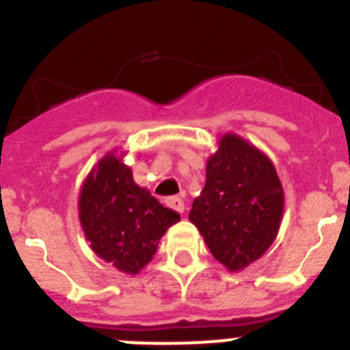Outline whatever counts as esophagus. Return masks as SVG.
<instances>
[{
    "mask_svg": "<svg viewBox=\"0 0 350 350\" xmlns=\"http://www.w3.org/2000/svg\"><path fill=\"white\" fill-rule=\"evenodd\" d=\"M166 205H168L170 208L177 210V212H180V213H184V210H185L184 200H182V198H178V196L166 198Z\"/></svg>",
    "mask_w": 350,
    "mask_h": 350,
    "instance_id": "obj_1",
    "label": "esophagus"
}]
</instances>
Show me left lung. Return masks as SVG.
Masks as SVG:
<instances>
[{
    "instance_id": "left-lung-1",
    "label": "left lung",
    "mask_w": 350,
    "mask_h": 350,
    "mask_svg": "<svg viewBox=\"0 0 350 350\" xmlns=\"http://www.w3.org/2000/svg\"><path fill=\"white\" fill-rule=\"evenodd\" d=\"M284 189L268 156L228 133L206 161V182L189 221L230 271L261 258L279 233Z\"/></svg>"
}]
</instances>
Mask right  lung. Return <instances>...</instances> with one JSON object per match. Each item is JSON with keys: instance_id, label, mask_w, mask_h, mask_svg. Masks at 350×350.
Returning a JSON list of instances; mask_svg holds the SVG:
<instances>
[{"instance_id": "obj_1", "label": "right lung", "mask_w": 350, "mask_h": 350, "mask_svg": "<svg viewBox=\"0 0 350 350\" xmlns=\"http://www.w3.org/2000/svg\"><path fill=\"white\" fill-rule=\"evenodd\" d=\"M122 157L108 152L91 170L80 191L79 217L96 256L119 271L137 275L180 215L135 184Z\"/></svg>"}]
</instances>
